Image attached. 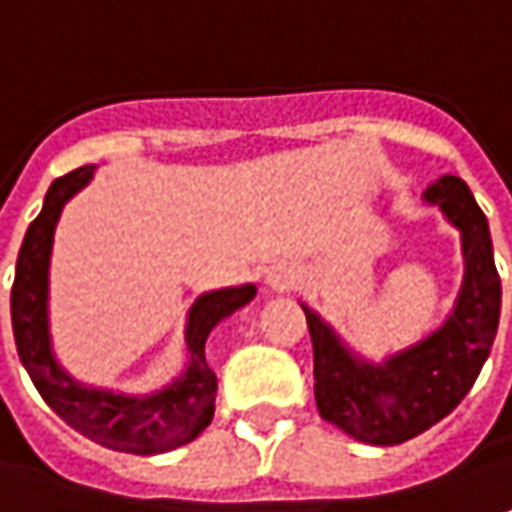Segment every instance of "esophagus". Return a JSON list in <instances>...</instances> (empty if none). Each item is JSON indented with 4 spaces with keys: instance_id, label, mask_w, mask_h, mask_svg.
I'll use <instances>...</instances> for the list:
<instances>
[{
    "instance_id": "34e87169",
    "label": "esophagus",
    "mask_w": 512,
    "mask_h": 512,
    "mask_svg": "<svg viewBox=\"0 0 512 512\" xmlns=\"http://www.w3.org/2000/svg\"><path fill=\"white\" fill-rule=\"evenodd\" d=\"M266 283H269L272 289L286 291V289H291L294 283H297V277H294L291 272H286V269H274V272L269 274V280H266Z\"/></svg>"
}]
</instances>
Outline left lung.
<instances>
[{"label": "left lung", "instance_id": "obj_1", "mask_svg": "<svg viewBox=\"0 0 512 512\" xmlns=\"http://www.w3.org/2000/svg\"><path fill=\"white\" fill-rule=\"evenodd\" d=\"M422 198L462 232L465 280L442 326L374 365L351 354L334 328L303 306L314 345L317 411L365 445H402L445 419L473 388L499 328L502 280L485 212L456 175L433 181Z\"/></svg>", "mask_w": 512, "mask_h": 512}]
</instances>
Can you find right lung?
Returning <instances> with one entry per match:
<instances>
[{
    "instance_id": "1",
    "label": "right lung",
    "mask_w": 512,
    "mask_h": 512,
    "mask_svg": "<svg viewBox=\"0 0 512 512\" xmlns=\"http://www.w3.org/2000/svg\"><path fill=\"white\" fill-rule=\"evenodd\" d=\"M96 167H79L56 178L45 195L39 218L27 226L22 249L16 257V277L10 289V320L19 360L27 368L36 391L62 416L70 428L84 433L98 445L135 456H155L192 442L212 422L218 377L206 362V337L229 314L243 309L255 286H235L201 294L186 320V354L189 365L164 391L147 397H127L104 388H87L53 357L50 323H47V272L53 232L81 186L90 184Z\"/></svg>"
}]
</instances>
